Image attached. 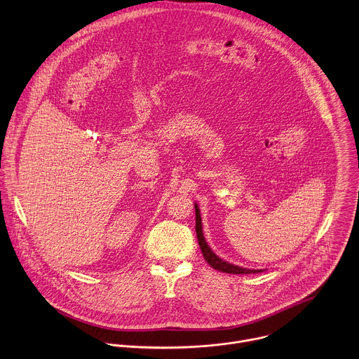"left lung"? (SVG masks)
<instances>
[{"instance_id": "8db88e82", "label": "left lung", "mask_w": 359, "mask_h": 359, "mask_svg": "<svg viewBox=\"0 0 359 359\" xmlns=\"http://www.w3.org/2000/svg\"><path fill=\"white\" fill-rule=\"evenodd\" d=\"M196 208V232H197V240H198V245L201 248V254L204 257V259L208 262L210 266H212L214 269L219 271V272H225V273H232V275H247V273H258V272H264L262 269H247V268H241L232 265L224 259H221L219 257H217L211 248L207 245L205 238L203 235V226H201V215H200V210L198 205L194 204Z\"/></svg>"}]
</instances>
